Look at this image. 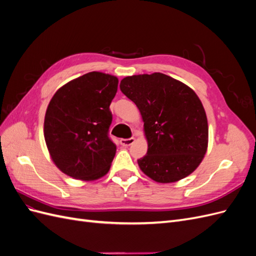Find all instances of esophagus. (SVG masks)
<instances>
[{"instance_id":"1","label":"esophagus","mask_w":256,"mask_h":256,"mask_svg":"<svg viewBox=\"0 0 256 256\" xmlns=\"http://www.w3.org/2000/svg\"><path fill=\"white\" fill-rule=\"evenodd\" d=\"M134 141H136V138H120V145H122V146H129V145H131V144H134Z\"/></svg>"}]
</instances>
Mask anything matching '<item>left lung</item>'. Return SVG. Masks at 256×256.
Returning a JSON list of instances; mask_svg holds the SVG:
<instances>
[{
	"mask_svg": "<svg viewBox=\"0 0 256 256\" xmlns=\"http://www.w3.org/2000/svg\"><path fill=\"white\" fill-rule=\"evenodd\" d=\"M120 88L144 122L148 148L138 160L143 173L162 184L190 175L208 145L206 113L194 90L160 72L126 76Z\"/></svg>",
	"mask_w": 256,
	"mask_h": 256,
	"instance_id": "8db88e82",
	"label": "left lung"
}]
</instances>
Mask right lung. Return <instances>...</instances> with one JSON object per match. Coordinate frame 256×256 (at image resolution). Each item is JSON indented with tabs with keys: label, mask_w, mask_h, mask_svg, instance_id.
Masks as SVG:
<instances>
[{
	"label": "right lung",
	"mask_w": 256,
	"mask_h": 256,
	"mask_svg": "<svg viewBox=\"0 0 256 256\" xmlns=\"http://www.w3.org/2000/svg\"><path fill=\"white\" fill-rule=\"evenodd\" d=\"M118 79L98 72L85 74L53 95L44 134L51 159L66 175L95 180L109 172L116 145L109 136L110 104Z\"/></svg>",
	"instance_id": "right-lung-1"
}]
</instances>
